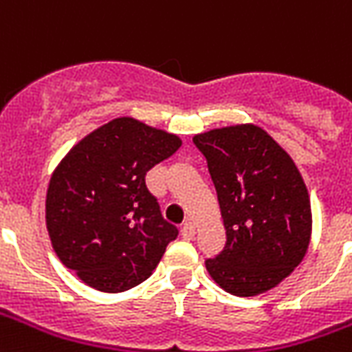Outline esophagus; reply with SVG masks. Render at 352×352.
<instances>
[{"mask_svg": "<svg viewBox=\"0 0 352 352\" xmlns=\"http://www.w3.org/2000/svg\"><path fill=\"white\" fill-rule=\"evenodd\" d=\"M194 234H196V226H194L192 222H184L183 228H181V236H183V239H192Z\"/></svg>", "mask_w": 352, "mask_h": 352, "instance_id": "obj_1", "label": "esophagus"}]
</instances>
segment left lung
Wrapping results in <instances>:
<instances>
[{
	"mask_svg": "<svg viewBox=\"0 0 352 352\" xmlns=\"http://www.w3.org/2000/svg\"><path fill=\"white\" fill-rule=\"evenodd\" d=\"M213 179L226 245L206 260L209 275L234 296L277 287L303 260L311 204L294 160L254 124L194 135Z\"/></svg>",
	"mask_w": 352,
	"mask_h": 352,
	"instance_id": "left-lung-1",
	"label": "left lung"
}]
</instances>
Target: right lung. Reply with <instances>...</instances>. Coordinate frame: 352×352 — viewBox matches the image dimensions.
Wrapping results in <instances>:
<instances>
[{"label":"right lung","mask_w":352,"mask_h":352,"mask_svg":"<svg viewBox=\"0 0 352 352\" xmlns=\"http://www.w3.org/2000/svg\"><path fill=\"white\" fill-rule=\"evenodd\" d=\"M181 139L120 116L80 139L47 190V230L65 267L101 292H124L151 277L179 230L164 221L146 171Z\"/></svg>","instance_id":"right-lung-1"}]
</instances>
